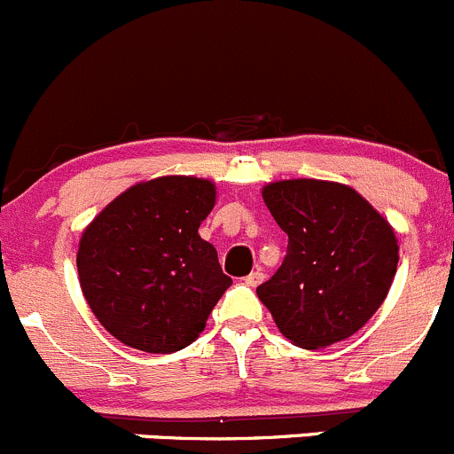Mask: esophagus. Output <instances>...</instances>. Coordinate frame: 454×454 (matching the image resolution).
Wrapping results in <instances>:
<instances>
[{"label": "esophagus", "instance_id": "34e87169", "mask_svg": "<svg viewBox=\"0 0 454 454\" xmlns=\"http://www.w3.org/2000/svg\"><path fill=\"white\" fill-rule=\"evenodd\" d=\"M262 280H264V273L260 271V269H255V271H251L249 276L245 278V285L247 286H258Z\"/></svg>", "mask_w": 454, "mask_h": 454}]
</instances>
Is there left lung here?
<instances>
[{
    "mask_svg": "<svg viewBox=\"0 0 454 454\" xmlns=\"http://www.w3.org/2000/svg\"><path fill=\"white\" fill-rule=\"evenodd\" d=\"M262 199L289 245L280 269L255 289L260 302L300 348L351 338L393 285L399 245L390 223L353 187L333 181L269 183Z\"/></svg>",
    "mask_w": 454,
    "mask_h": 454,
    "instance_id": "obj_1",
    "label": "left lung"
}]
</instances>
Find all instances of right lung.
<instances>
[{"label": "right lung", "mask_w": 454, "mask_h": 454, "mask_svg": "<svg viewBox=\"0 0 454 454\" xmlns=\"http://www.w3.org/2000/svg\"><path fill=\"white\" fill-rule=\"evenodd\" d=\"M216 185L159 176L116 196L76 251L81 291L103 329L145 353L190 347L231 285L214 245L199 233Z\"/></svg>", "instance_id": "right-lung-1"}]
</instances>
